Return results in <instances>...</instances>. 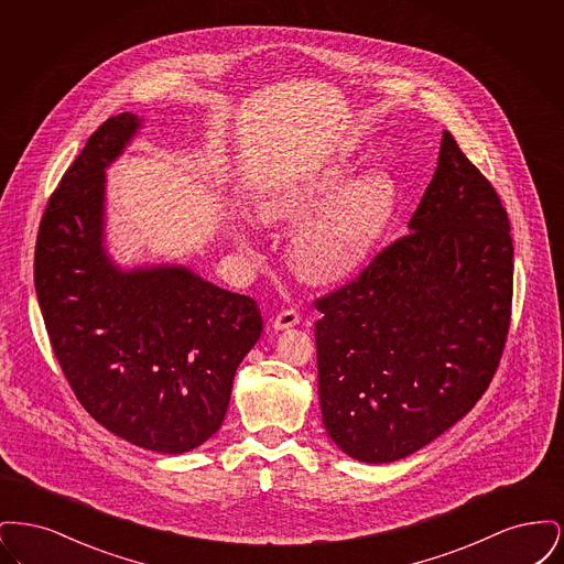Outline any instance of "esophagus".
Segmentation results:
<instances>
[{
  "instance_id": "1",
  "label": "esophagus",
  "mask_w": 564,
  "mask_h": 564,
  "mask_svg": "<svg viewBox=\"0 0 564 564\" xmlns=\"http://www.w3.org/2000/svg\"><path fill=\"white\" fill-rule=\"evenodd\" d=\"M297 323H300V313H297L295 308H283V311L274 317L272 327H274V329H290V327H294Z\"/></svg>"
}]
</instances>
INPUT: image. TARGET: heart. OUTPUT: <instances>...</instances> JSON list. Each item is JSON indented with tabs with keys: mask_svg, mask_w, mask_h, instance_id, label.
I'll return each instance as SVG.
<instances>
[{
	"mask_svg": "<svg viewBox=\"0 0 564 564\" xmlns=\"http://www.w3.org/2000/svg\"><path fill=\"white\" fill-rule=\"evenodd\" d=\"M355 166L334 162L322 173L279 182L262 192L258 215L264 224H297L292 262L302 279L334 285L366 267L384 239L398 209V186L384 171H370L352 182Z\"/></svg>",
	"mask_w": 564,
	"mask_h": 564,
	"instance_id": "1",
	"label": "heart"
}]
</instances>
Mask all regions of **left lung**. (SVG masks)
Masks as SVG:
<instances>
[{
    "label": "left lung",
    "instance_id": "1",
    "mask_svg": "<svg viewBox=\"0 0 564 564\" xmlns=\"http://www.w3.org/2000/svg\"><path fill=\"white\" fill-rule=\"evenodd\" d=\"M511 295L508 212L446 131L410 232L315 300L319 402L336 446L391 463L453 427L499 368Z\"/></svg>",
    "mask_w": 564,
    "mask_h": 564
}]
</instances>
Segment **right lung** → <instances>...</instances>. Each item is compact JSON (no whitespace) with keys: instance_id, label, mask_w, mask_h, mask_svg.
I'll list each match as a JSON object with an SVG mask.
<instances>
[{"instance_id":"1","label":"right lung","mask_w":564,"mask_h":564,"mask_svg":"<svg viewBox=\"0 0 564 564\" xmlns=\"http://www.w3.org/2000/svg\"><path fill=\"white\" fill-rule=\"evenodd\" d=\"M108 118L54 188L33 279L56 361L84 410L134 446L180 455L221 427L235 372L262 334L249 295L188 269L122 272L104 251V169L133 137Z\"/></svg>"}]
</instances>
